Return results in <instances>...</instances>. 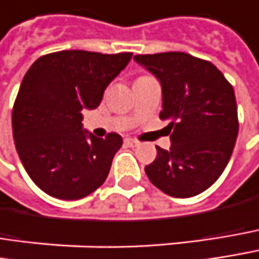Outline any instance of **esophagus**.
I'll return each mask as SVG.
<instances>
[{
    "label": "esophagus",
    "instance_id": "obj_1",
    "mask_svg": "<svg viewBox=\"0 0 259 259\" xmlns=\"http://www.w3.org/2000/svg\"><path fill=\"white\" fill-rule=\"evenodd\" d=\"M124 144H126L127 147H132V148L139 145V142H138L136 139H132V138H126V139H124Z\"/></svg>",
    "mask_w": 259,
    "mask_h": 259
}]
</instances>
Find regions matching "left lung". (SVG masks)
<instances>
[{"label": "left lung", "mask_w": 259, "mask_h": 259, "mask_svg": "<svg viewBox=\"0 0 259 259\" xmlns=\"http://www.w3.org/2000/svg\"><path fill=\"white\" fill-rule=\"evenodd\" d=\"M133 59L160 81V118L172 130L170 148L155 147L145 174L167 196H197L221 177L233 154L239 133L234 90L213 63L182 52Z\"/></svg>", "instance_id": "1"}]
</instances>
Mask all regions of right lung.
<instances>
[{
  "mask_svg": "<svg viewBox=\"0 0 259 259\" xmlns=\"http://www.w3.org/2000/svg\"><path fill=\"white\" fill-rule=\"evenodd\" d=\"M130 59L132 53L63 50L41 56L25 74L13 106V138L25 170L49 196L78 200L105 182L123 138L84 130L82 111L99 106Z\"/></svg>",
  "mask_w": 259,
  "mask_h": 259,
  "instance_id": "add662e5",
  "label": "right lung"
}]
</instances>
